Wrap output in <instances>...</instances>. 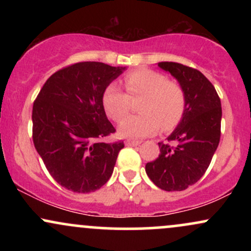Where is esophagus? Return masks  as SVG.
Returning a JSON list of instances; mask_svg holds the SVG:
<instances>
[{"label":"esophagus","mask_w":251,"mask_h":251,"mask_svg":"<svg viewBox=\"0 0 251 251\" xmlns=\"http://www.w3.org/2000/svg\"><path fill=\"white\" fill-rule=\"evenodd\" d=\"M125 144L127 146H137V145H139L140 142H138V140H126Z\"/></svg>","instance_id":"1"}]
</instances>
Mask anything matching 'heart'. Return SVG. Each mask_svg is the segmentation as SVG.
<instances>
[{
  "label": "heart",
  "mask_w": 251,
  "mask_h": 251,
  "mask_svg": "<svg viewBox=\"0 0 251 251\" xmlns=\"http://www.w3.org/2000/svg\"><path fill=\"white\" fill-rule=\"evenodd\" d=\"M124 85L127 94L116 83H109L101 98L107 117L120 122L129 112L131 99L143 96L138 106L142 113L120 123L119 133L124 137L144 138L160 127L170 131L180 123L186 109V96L178 82L170 81L159 72L139 68L126 74Z\"/></svg>",
  "instance_id": "heart-1"
}]
</instances>
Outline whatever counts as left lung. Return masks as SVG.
<instances>
[{
    "label": "left lung",
    "instance_id": "obj_1",
    "mask_svg": "<svg viewBox=\"0 0 251 251\" xmlns=\"http://www.w3.org/2000/svg\"><path fill=\"white\" fill-rule=\"evenodd\" d=\"M174 75L186 96V109L179 125L158 143L160 153L146 164L149 178L165 191H183L203 177L221 138V99L211 82L200 71L177 62H159Z\"/></svg>",
    "mask_w": 251,
    "mask_h": 251
}]
</instances>
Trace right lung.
<instances>
[{
  "instance_id": "right-lung-1",
  "label": "right lung",
  "mask_w": 251,
  "mask_h": 251,
  "mask_svg": "<svg viewBox=\"0 0 251 251\" xmlns=\"http://www.w3.org/2000/svg\"><path fill=\"white\" fill-rule=\"evenodd\" d=\"M125 71L102 62H77L48 77L33 105V142L51 177L77 194L105 185L124 142L102 107L105 88Z\"/></svg>"
}]
</instances>
